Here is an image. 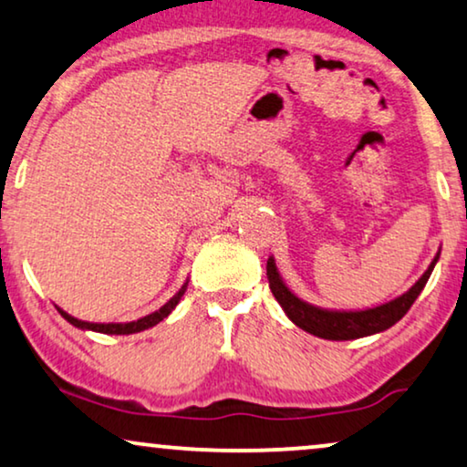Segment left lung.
Returning a JSON list of instances; mask_svg holds the SVG:
<instances>
[{
    "mask_svg": "<svg viewBox=\"0 0 467 467\" xmlns=\"http://www.w3.org/2000/svg\"><path fill=\"white\" fill-rule=\"evenodd\" d=\"M440 259V251L433 261L427 267L423 276L414 283L406 293H401L400 297L385 302L374 308H363V310H334V308H321L306 299L297 297L286 283L280 276L276 261L274 257L267 259V280H270V289L280 304V308L285 310V315L289 317L291 323H296L299 329L308 331V334L323 337V340H355V337H366L380 334L389 327H393L401 317L410 310L414 299L420 296L423 286L430 280L433 267H436Z\"/></svg>",
    "mask_w": 467,
    "mask_h": 467,
    "instance_id": "left-lung-1",
    "label": "left lung"
}]
</instances>
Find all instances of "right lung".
Here are the masks:
<instances>
[{"instance_id": "1", "label": "right lung", "mask_w": 467, "mask_h": 467, "mask_svg": "<svg viewBox=\"0 0 467 467\" xmlns=\"http://www.w3.org/2000/svg\"><path fill=\"white\" fill-rule=\"evenodd\" d=\"M187 285H189V280H184V285L178 289L176 296L170 297L168 302L161 306V308L150 312V315H146L142 318H138V321H130V323H88V321H80V318L67 315V312L59 308V306H57V310H59V315L66 318L69 325H74V327H78L82 331H98V334H108V336H130V334H138V331H144L149 327H155L159 321H163V318L176 308L178 302H181L184 291H187Z\"/></svg>"}]
</instances>
